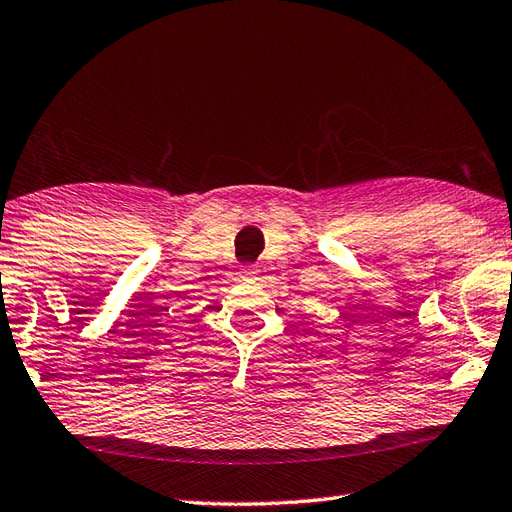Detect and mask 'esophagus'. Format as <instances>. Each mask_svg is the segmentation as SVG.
I'll list each match as a JSON object with an SVG mask.
<instances>
[{
	"label": "esophagus",
	"instance_id": "1",
	"mask_svg": "<svg viewBox=\"0 0 512 512\" xmlns=\"http://www.w3.org/2000/svg\"><path fill=\"white\" fill-rule=\"evenodd\" d=\"M258 274H260V271H258V269H254V267H247V269H243V276H247V278H258Z\"/></svg>",
	"mask_w": 512,
	"mask_h": 512
}]
</instances>
